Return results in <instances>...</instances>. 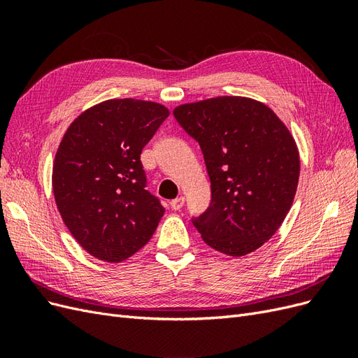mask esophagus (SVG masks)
<instances>
[{"label":"esophagus","mask_w":358,"mask_h":358,"mask_svg":"<svg viewBox=\"0 0 358 358\" xmlns=\"http://www.w3.org/2000/svg\"><path fill=\"white\" fill-rule=\"evenodd\" d=\"M183 204H185V197H183V196H180V197H178V199L170 201L171 209H175V210H179Z\"/></svg>","instance_id":"obj_1"}]
</instances>
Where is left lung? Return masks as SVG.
<instances>
[{
  "mask_svg": "<svg viewBox=\"0 0 358 358\" xmlns=\"http://www.w3.org/2000/svg\"><path fill=\"white\" fill-rule=\"evenodd\" d=\"M173 115L199 142L210 179V206L192 224L216 251L254 252L278 231L294 201L300 175L294 137L270 107L246 96L182 104Z\"/></svg>",
  "mask_w": 358,
  "mask_h": 358,
  "instance_id": "left-lung-1",
  "label": "left lung"
}]
</instances>
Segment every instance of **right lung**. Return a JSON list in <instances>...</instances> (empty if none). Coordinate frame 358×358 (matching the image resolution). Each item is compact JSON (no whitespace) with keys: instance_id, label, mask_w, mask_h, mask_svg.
I'll return each instance as SVG.
<instances>
[{"instance_id":"obj_1","label":"right lung","mask_w":358,"mask_h":358,"mask_svg":"<svg viewBox=\"0 0 358 358\" xmlns=\"http://www.w3.org/2000/svg\"><path fill=\"white\" fill-rule=\"evenodd\" d=\"M169 115L154 101L107 100L80 113L64 134L53 196L64 224L92 257L121 263L157 230L164 208L146 191L140 154Z\"/></svg>"}]
</instances>
